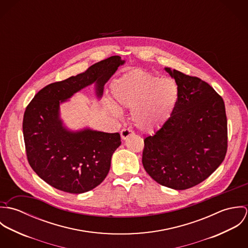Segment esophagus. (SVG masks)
<instances>
[{"label": "esophagus", "mask_w": 248, "mask_h": 248, "mask_svg": "<svg viewBox=\"0 0 248 248\" xmlns=\"http://www.w3.org/2000/svg\"><path fill=\"white\" fill-rule=\"evenodd\" d=\"M120 135H121V138H122L123 140H126L127 138H129V137L135 135V132H134L132 129H130V128H124V129L121 131Z\"/></svg>", "instance_id": "1"}]
</instances>
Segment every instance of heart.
I'll list each match as a JSON object with an SVG mask.
<instances>
[{
	"label": "heart",
	"instance_id": "obj_1",
	"mask_svg": "<svg viewBox=\"0 0 248 248\" xmlns=\"http://www.w3.org/2000/svg\"><path fill=\"white\" fill-rule=\"evenodd\" d=\"M112 93L118 106L133 108V120L140 129L152 131L170 117L177 104L178 91L170 78L136 71L117 80Z\"/></svg>",
	"mask_w": 248,
	"mask_h": 248
}]
</instances>
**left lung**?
I'll return each instance as SVG.
<instances>
[{"label": "left lung", "instance_id": "1", "mask_svg": "<svg viewBox=\"0 0 248 248\" xmlns=\"http://www.w3.org/2000/svg\"><path fill=\"white\" fill-rule=\"evenodd\" d=\"M165 70L177 83V104L161 128L144 140L142 164L157 183L185 190L205 180L225 157V106L201 78Z\"/></svg>", "mask_w": 248, "mask_h": 248}]
</instances>
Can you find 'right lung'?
I'll return each mask as SVG.
<instances>
[{"label":"right lung","mask_w":248,"mask_h":248,"mask_svg":"<svg viewBox=\"0 0 248 248\" xmlns=\"http://www.w3.org/2000/svg\"><path fill=\"white\" fill-rule=\"evenodd\" d=\"M123 63L120 56H111L83 73L51 83L26 108L23 135L28 161L50 186L81 194L93 190L107 177L111 155L121 144L120 135L91 130L71 133L59 119V104L95 81L97 95L101 96L104 84Z\"/></svg>","instance_id":"add662e5"}]
</instances>
